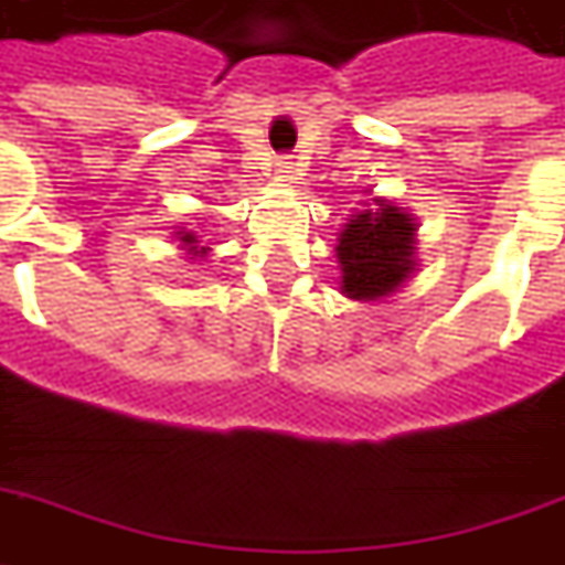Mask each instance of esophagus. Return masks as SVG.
<instances>
[{
  "mask_svg": "<svg viewBox=\"0 0 565 565\" xmlns=\"http://www.w3.org/2000/svg\"><path fill=\"white\" fill-rule=\"evenodd\" d=\"M275 173H278V180H296V164L290 159H281L278 164H275Z\"/></svg>",
  "mask_w": 565,
  "mask_h": 565,
  "instance_id": "esophagus-1",
  "label": "esophagus"
}]
</instances>
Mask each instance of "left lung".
Returning <instances> with one entry per match:
<instances>
[{
	"label": "left lung",
	"instance_id": "8db88e82",
	"mask_svg": "<svg viewBox=\"0 0 565 565\" xmlns=\"http://www.w3.org/2000/svg\"><path fill=\"white\" fill-rule=\"evenodd\" d=\"M413 220L401 207L379 201L376 211L354 214L339 235L342 294L379 299L394 294L413 271Z\"/></svg>",
	"mask_w": 565,
	"mask_h": 565
}]
</instances>
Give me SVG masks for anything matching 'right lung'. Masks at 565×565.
Returning <instances> with one entry per match:
<instances>
[{"mask_svg":"<svg viewBox=\"0 0 565 565\" xmlns=\"http://www.w3.org/2000/svg\"><path fill=\"white\" fill-rule=\"evenodd\" d=\"M183 244H189V250H192L195 256L204 254V247H201V250H195V235H192V232H186V235H183Z\"/></svg>","mask_w":565,"mask_h":565,"instance_id":"add662e5","label":"right lung"}]
</instances>
